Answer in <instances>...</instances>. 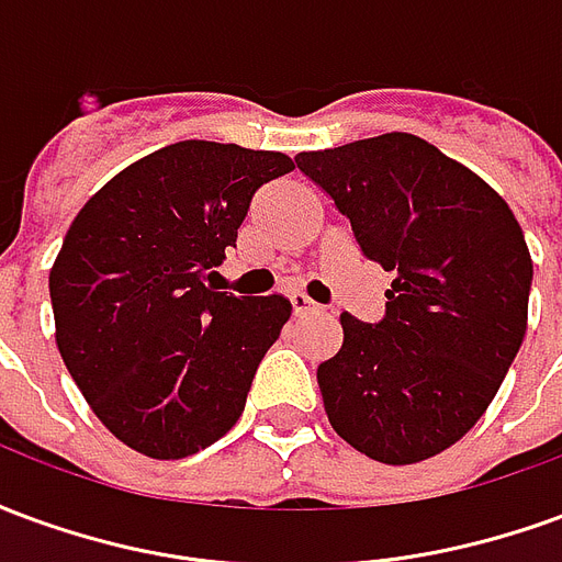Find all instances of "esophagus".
<instances>
[{"instance_id": "1", "label": "esophagus", "mask_w": 562, "mask_h": 562, "mask_svg": "<svg viewBox=\"0 0 562 562\" xmlns=\"http://www.w3.org/2000/svg\"><path fill=\"white\" fill-rule=\"evenodd\" d=\"M289 301H292L294 316H310V313H318V310H322V306H318L316 301H310L304 292H294Z\"/></svg>"}]
</instances>
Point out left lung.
Listing matches in <instances>:
<instances>
[{"mask_svg":"<svg viewBox=\"0 0 562 562\" xmlns=\"http://www.w3.org/2000/svg\"><path fill=\"white\" fill-rule=\"evenodd\" d=\"M394 270L385 318L342 313L318 364L330 427L379 463L454 446L491 406L527 334L532 258L503 195L409 132L294 156Z\"/></svg>","mask_w":562,"mask_h":562,"instance_id":"obj_1","label":"left lung"}]
</instances>
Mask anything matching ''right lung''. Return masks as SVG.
<instances>
[{"mask_svg": "<svg viewBox=\"0 0 562 562\" xmlns=\"http://www.w3.org/2000/svg\"><path fill=\"white\" fill-rule=\"evenodd\" d=\"M277 149L180 140L111 177L80 207L50 268L56 349L95 418L138 454L213 446L246 406L292 316L282 294L210 289Z\"/></svg>", "mask_w": 562, "mask_h": 562, "instance_id": "1", "label": "right lung"}]
</instances>
